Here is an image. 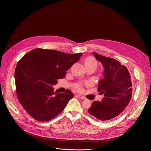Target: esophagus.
Masks as SVG:
<instances>
[{
  "label": "esophagus",
  "instance_id": "1",
  "mask_svg": "<svg viewBox=\"0 0 151 151\" xmlns=\"http://www.w3.org/2000/svg\"><path fill=\"white\" fill-rule=\"evenodd\" d=\"M77 97L80 99H81V100H84V99H85V97H84V96H81V95H80V94H78L77 95Z\"/></svg>",
  "mask_w": 151,
  "mask_h": 151
}]
</instances>
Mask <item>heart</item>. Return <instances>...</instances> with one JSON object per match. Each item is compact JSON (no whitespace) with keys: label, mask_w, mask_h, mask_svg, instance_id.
Here are the masks:
<instances>
[{"label":"heart","mask_w":151,"mask_h":151,"mask_svg":"<svg viewBox=\"0 0 151 151\" xmlns=\"http://www.w3.org/2000/svg\"><path fill=\"white\" fill-rule=\"evenodd\" d=\"M84 65L86 70H94L97 66L96 59L93 56H88L84 60ZM74 88L78 91H83V85L80 83L76 84L74 86Z\"/></svg>","instance_id":"1"}]
</instances>
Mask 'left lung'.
Listing matches in <instances>:
<instances>
[{
	"label": "left lung",
	"instance_id": "8db88e82",
	"mask_svg": "<svg viewBox=\"0 0 151 151\" xmlns=\"http://www.w3.org/2000/svg\"><path fill=\"white\" fill-rule=\"evenodd\" d=\"M93 54L105 68L104 76L97 86L104 97L101 101H93L88 112L100 121H109L119 115L129 105L132 96L131 76L127 67L118 60Z\"/></svg>",
	"mask_w": 151,
	"mask_h": 151
}]
</instances>
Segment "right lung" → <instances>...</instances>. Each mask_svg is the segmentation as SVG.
Returning a JSON list of instances; mask_svg holds the SVG:
<instances>
[{
	"instance_id": "1",
	"label": "right lung",
	"mask_w": 151,
	"mask_h": 151,
	"mask_svg": "<svg viewBox=\"0 0 151 151\" xmlns=\"http://www.w3.org/2000/svg\"><path fill=\"white\" fill-rule=\"evenodd\" d=\"M82 53L67 54L37 48L18 62L14 71L16 91L19 101L35 119L48 121L64 109L73 97L71 91H54L52 86L65 77L66 71L80 60Z\"/></svg>"
}]
</instances>
